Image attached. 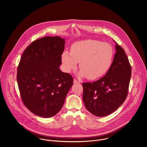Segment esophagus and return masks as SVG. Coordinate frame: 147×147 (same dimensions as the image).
Returning a JSON list of instances; mask_svg holds the SVG:
<instances>
[{"label":"esophagus","instance_id":"34e87169","mask_svg":"<svg viewBox=\"0 0 147 147\" xmlns=\"http://www.w3.org/2000/svg\"><path fill=\"white\" fill-rule=\"evenodd\" d=\"M74 84H79V83H80V82H79V81L77 80L76 79H74Z\"/></svg>","mask_w":147,"mask_h":147}]
</instances>
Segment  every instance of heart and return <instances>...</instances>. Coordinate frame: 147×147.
<instances>
[{"instance_id":"heart-1","label":"heart","mask_w":147,"mask_h":147,"mask_svg":"<svg viewBox=\"0 0 147 147\" xmlns=\"http://www.w3.org/2000/svg\"><path fill=\"white\" fill-rule=\"evenodd\" d=\"M114 57L112 46L106 42L86 40L74 43L71 53L64 51L62 56L63 69L68 73L77 68L79 63V75L89 80H96L105 75L110 69Z\"/></svg>"}]
</instances>
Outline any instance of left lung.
<instances>
[{
	"label": "left lung",
	"mask_w": 147,
	"mask_h": 147,
	"mask_svg": "<svg viewBox=\"0 0 147 147\" xmlns=\"http://www.w3.org/2000/svg\"><path fill=\"white\" fill-rule=\"evenodd\" d=\"M115 42L116 53L106 74L97 81L82 84L84 105L97 117L113 113L122 105L128 94L131 67L124 49Z\"/></svg>",
	"instance_id": "left-lung-1"
}]
</instances>
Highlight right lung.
Returning <instances> with one entry per match:
<instances>
[{"label":"right lung","instance_id":"1","mask_svg":"<svg viewBox=\"0 0 147 147\" xmlns=\"http://www.w3.org/2000/svg\"><path fill=\"white\" fill-rule=\"evenodd\" d=\"M65 41L45 37L25 50L18 67L17 81L21 100L33 114L49 118L63 107L74 79L61 71Z\"/></svg>","mask_w":147,"mask_h":147}]
</instances>
